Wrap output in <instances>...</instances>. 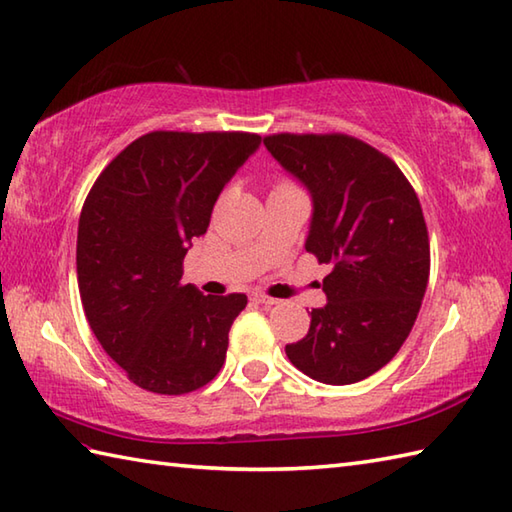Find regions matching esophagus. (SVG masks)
I'll return each mask as SVG.
<instances>
[{
    "instance_id": "34e87169",
    "label": "esophagus",
    "mask_w": 512,
    "mask_h": 512,
    "mask_svg": "<svg viewBox=\"0 0 512 512\" xmlns=\"http://www.w3.org/2000/svg\"><path fill=\"white\" fill-rule=\"evenodd\" d=\"M250 299H253V302H257V304H264V306H275L277 304L275 297H268L264 293H253V295H250Z\"/></svg>"
}]
</instances>
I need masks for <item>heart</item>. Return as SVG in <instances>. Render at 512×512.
Returning a JSON list of instances; mask_svg holds the SVG:
<instances>
[{
    "label": "heart",
    "mask_w": 512,
    "mask_h": 512,
    "mask_svg": "<svg viewBox=\"0 0 512 512\" xmlns=\"http://www.w3.org/2000/svg\"><path fill=\"white\" fill-rule=\"evenodd\" d=\"M288 186H295V184H290L288 179H279V182L275 184V188H273V190H277V188H288Z\"/></svg>",
    "instance_id": "b5f03b06"
}]
</instances>
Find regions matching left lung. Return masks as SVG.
Here are the masks:
<instances>
[{"label":"left lung","mask_w":512,"mask_h":512,"mask_svg":"<svg viewBox=\"0 0 512 512\" xmlns=\"http://www.w3.org/2000/svg\"><path fill=\"white\" fill-rule=\"evenodd\" d=\"M264 144L313 195L306 250L333 270L328 304L286 346L322 384H355L384 368L413 330L430 275L422 204L388 155L344 133H275Z\"/></svg>","instance_id":"left-lung-1"}]
</instances>
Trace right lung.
I'll list each match as a JSON object with an SVG mask.
<instances>
[{"instance_id": "obj_1", "label": "right lung", "mask_w": 512, "mask_h": 512, "mask_svg": "<svg viewBox=\"0 0 512 512\" xmlns=\"http://www.w3.org/2000/svg\"><path fill=\"white\" fill-rule=\"evenodd\" d=\"M262 137L153 130L110 162L79 215L77 284L97 342L135 386L186 395L222 370L244 293L182 284L188 242Z\"/></svg>"}]
</instances>
